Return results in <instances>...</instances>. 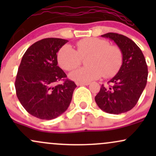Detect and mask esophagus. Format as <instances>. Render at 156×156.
Masks as SVG:
<instances>
[{"label":"esophagus","instance_id":"esophagus-1","mask_svg":"<svg viewBox=\"0 0 156 156\" xmlns=\"http://www.w3.org/2000/svg\"><path fill=\"white\" fill-rule=\"evenodd\" d=\"M76 85L77 86H88L89 85V82H83V83H82V82H77Z\"/></svg>","mask_w":156,"mask_h":156}]
</instances>
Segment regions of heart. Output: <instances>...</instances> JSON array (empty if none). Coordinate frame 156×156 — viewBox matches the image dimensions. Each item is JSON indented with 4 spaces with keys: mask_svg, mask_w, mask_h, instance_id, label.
<instances>
[{
    "mask_svg": "<svg viewBox=\"0 0 156 156\" xmlns=\"http://www.w3.org/2000/svg\"><path fill=\"white\" fill-rule=\"evenodd\" d=\"M77 51L65 44L58 53V64L64 70L78 67L82 58H87L88 67L79 68L69 73V77L77 82H89L102 76L112 77L119 71L122 63V53L116 45H109L105 39H83L76 44Z\"/></svg>",
    "mask_w": 156,
    "mask_h": 156,
    "instance_id": "heart-1",
    "label": "heart"
}]
</instances>
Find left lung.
<instances>
[{
    "label": "left lung",
    "instance_id": "8db88e82",
    "mask_svg": "<svg viewBox=\"0 0 156 156\" xmlns=\"http://www.w3.org/2000/svg\"><path fill=\"white\" fill-rule=\"evenodd\" d=\"M101 37L113 40L120 48L122 64L117 74L108 81L111 86H101L94 98L99 108L109 114H119L135 106L147 80V65L141 49L124 35L107 33Z\"/></svg>",
    "mask_w": 156,
    "mask_h": 156
}]
</instances>
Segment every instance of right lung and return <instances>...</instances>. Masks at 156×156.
I'll list each match as a JSON object with an SVG mask.
<instances>
[{"label": "right lung", "instance_id": "1", "mask_svg": "<svg viewBox=\"0 0 156 156\" xmlns=\"http://www.w3.org/2000/svg\"><path fill=\"white\" fill-rule=\"evenodd\" d=\"M68 40L46 38L23 55L15 80L17 98L26 110L41 119H53L68 108L77 86L58 66L57 53ZM59 80L62 84L55 85Z\"/></svg>", "mask_w": 156, "mask_h": 156}]
</instances>
